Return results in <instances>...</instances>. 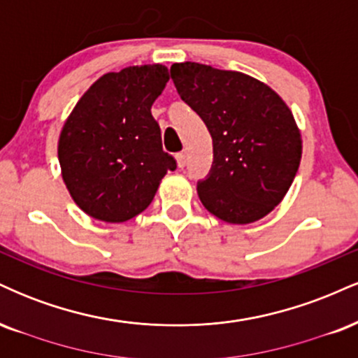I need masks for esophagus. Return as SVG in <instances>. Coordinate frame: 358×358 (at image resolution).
<instances>
[{
	"label": "esophagus",
	"mask_w": 358,
	"mask_h": 358,
	"mask_svg": "<svg viewBox=\"0 0 358 358\" xmlns=\"http://www.w3.org/2000/svg\"><path fill=\"white\" fill-rule=\"evenodd\" d=\"M176 165H178L180 168H183L185 165H187V155L185 153L176 155Z\"/></svg>",
	"instance_id": "34e87169"
}]
</instances>
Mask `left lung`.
Segmentation results:
<instances>
[{
	"label": "left lung",
	"mask_w": 358,
	"mask_h": 358,
	"mask_svg": "<svg viewBox=\"0 0 358 358\" xmlns=\"http://www.w3.org/2000/svg\"><path fill=\"white\" fill-rule=\"evenodd\" d=\"M180 97L203 119L213 165L200 202L229 224H252L281 203L299 168L303 139L281 96L248 73L196 62L173 64Z\"/></svg>",
	"instance_id": "8db88e82"
}]
</instances>
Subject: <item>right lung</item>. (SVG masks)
<instances>
[{
	"instance_id": "add662e5",
	"label": "right lung",
	"mask_w": 358,
	"mask_h": 358,
	"mask_svg": "<svg viewBox=\"0 0 358 358\" xmlns=\"http://www.w3.org/2000/svg\"><path fill=\"white\" fill-rule=\"evenodd\" d=\"M168 80L162 64L108 72L65 119L57 148L62 180L92 219L121 224L139 215L168 170L176 168L151 116Z\"/></svg>"
}]
</instances>
